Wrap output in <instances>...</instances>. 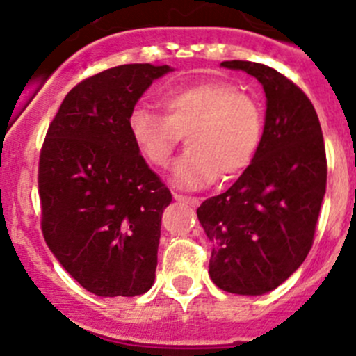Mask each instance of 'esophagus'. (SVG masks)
<instances>
[{
    "label": "esophagus",
    "instance_id": "1",
    "mask_svg": "<svg viewBox=\"0 0 356 356\" xmlns=\"http://www.w3.org/2000/svg\"><path fill=\"white\" fill-rule=\"evenodd\" d=\"M174 199H175V200H179V202H186V204H190V206H193V208H195L197 204H199V199H197V197L181 195V193H174Z\"/></svg>",
    "mask_w": 356,
    "mask_h": 356
}]
</instances>
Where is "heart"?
Returning <instances> with one entry per match:
<instances>
[{"instance_id": "heart-1", "label": "heart", "mask_w": 356, "mask_h": 356, "mask_svg": "<svg viewBox=\"0 0 356 356\" xmlns=\"http://www.w3.org/2000/svg\"><path fill=\"white\" fill-rule=\"evenodd\" d=\"M165 114L138 105L127 116V132L138 154L154 168L170 165L186 136L188 150L172 179L181 188H200L233 177L251 165L264 136L258 102L218 80L175 88L161 97Z\"/></svg>"}]
</instances>
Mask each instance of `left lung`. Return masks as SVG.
<instances>
[{
  "mask_svg": "<svg viewBox=\"0 0 356 356\" xmlns=\"http://www.w3.org/2000/svg\"><path fill=\"white\" fill-rule=\"evenodd\" d=\"M264 86L261 143L252 163L220 195L197 209L211 240L209 277L218 289L261 296L301 267L314 243L326 193V150L314 105L292 80L265 64L225 60Z\"/></svg>",
  "mask_w": 356,
  "mask_h": 356,
  "instance_id": "8db88e82",
  "label": "left lung"
}]
</instances>
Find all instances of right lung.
<instances>
[{
    "label": "right lung",
    "instance_id": "add662e5",
    "mask_svg": "<svg viewBox=\"0 0 356 356\" xmlns=\"http://www.w3.org/2000/svg\"><path fill=\"white\" fill-rule=\"evenodd\" d=\"M170 66L123 64L82 80L49 123L39 159L49 251L100 298L141 296L156 280L161 215L172 193L127 132L136 102Z\"/></svg>",
    "mask_w": 356,
    "mask_h": 356
}]
</instances>
